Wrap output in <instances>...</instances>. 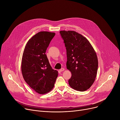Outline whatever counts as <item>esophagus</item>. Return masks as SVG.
Instances as JSON below:
<instances>
[{
  "instance_id": "obj_1",
  "label": "esophagus",
  "mask_w": 120,
  "mask_h": 120,
  "mask_svg": "<svg viewBox=\"0 0 120 120\" xmlns=\"http://www.w3.org/2000/svg\"><path fill=\"white\" fill-rule=\"evenodd\" d=\"M65 70V69L64 68H62L61 69H60V70H59V71H60V72H62V71H64Z\"/></svg>"
}]
</instances>
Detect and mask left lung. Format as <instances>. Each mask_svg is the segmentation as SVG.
Masks as SVG:
<instances>
[{
	"mask_svg": "<svg viewBox=\"0 0 120 120\" xmlns=\"http://www.w3.org/2000/svg\"><path fill=\"white\" fill-rule=\"evenodd\" d=\"M67 50V68L72 74L68 80L73 89L83 92L92 85L97 77L98 59L88 39L74 31H60Z\"/></svg>",
	"mask_w": 120,
	"mask_h": 120,
	"instance_id": "left-lung-1",
	"label": "left lung"
}]
</instances>
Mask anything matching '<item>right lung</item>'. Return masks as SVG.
<instances>
[{"mask_svg": "<svg viewBox=\"0 0 120 120\" xmlns=\"http://www.w3.org/2000/svg\"><path fill=\"white\" fill-rule=\"evenodd\" d=\"M55 35L50 32H39L29 40L23 52L21 65L23 78L39 94L51 91L58 76V71L52 68L45 54Z\"/></svg>", "mask_w": 120, "mask_h": 120, "instance_id": "right-lung-1", "label": "right lung"}]
</instances>
